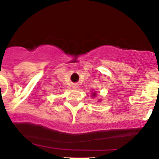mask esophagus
Masks as SVG:
<instances>
[{"label": "esophagus", "mask_w": 159, "mask_h": 159, "mask_svg": "<svg viewBox=\"0 0 159 159\" xmlns=\"http://www.w3.org/2000/svg\"><path fill=\"white\" fill-rule=\"evenodd\" d=\"M73 87H74V88H77V85H76V84H75V85H74V86H73Z\"/></svg>", "instance_id": "1"}]
</instances>
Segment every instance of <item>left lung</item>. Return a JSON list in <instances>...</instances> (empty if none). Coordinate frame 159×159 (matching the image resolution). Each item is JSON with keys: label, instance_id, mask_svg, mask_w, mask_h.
<instances>
[{"label": "left lung", "instance_id": "obj_1", "mask_svg": "<svg viewBox=\"0 0 159 159\" xmlns=\"http://www.w3.org/2000/svg\"><path fill=\"white\" fill-rule=\"evenodd\" d=\"M93 97H95V96H96V93H93Z\"/></svg>", "mask_w": 159, "mask_h": 159}]
</instances>
